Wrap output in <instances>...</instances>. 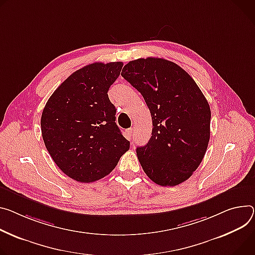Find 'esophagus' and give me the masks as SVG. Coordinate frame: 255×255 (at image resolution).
I'll return each instance as SVG.
<instances>
[{
  "label": "esophagus",
  "mask_w": 255,
  "mask_h": 255,
  "mask_svg": "<svg viewBox=\"0 0 255 255\" xmlns=\"http://www.w3.org/2000/svg\"><path fill=\"white\" fill-rule=\"evenodd\" d=\"M126 133H127V135H128L130 138H131V137H133V136H134V134H135V133H134V129H133V128H129V129H127V130H126Z\"/></svg>",
  "instance_id": "obj_1"
}]
</instances>
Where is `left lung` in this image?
Here are the masks:
<instances>
[{"instance_id": "obj_1", "label": "left lung", "mask_w": 255, "mask_h": 255, "mask_svg": "<svg viewBox=\"0 0 255 255\" xmlns=\"http://www.w3.org/2000/svg\"><path fill=\"white\" fill-rule=\"evenodd\" d=\"M121 75L142 95L151 115L152 132L136 148L148 178L176 186L191 177L205 154L211 134V108L192 77L160 58L130 61Z\"/></svg>"}]
</instances>
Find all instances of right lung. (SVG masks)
I'll use <instances>...</instances> for the list:
<instances>
[{"label":"right lung","mask_w":255,"mask_h":255,"mask_svg":"<svg viewBox=\"0 0 255 255\" xmlns=\"http://www.w3.org/2000/svg\"><path fill=\"white\" fill-rule=\"evenodd\" d=\"M122 67V62H111L79 69L54 91L42 111L44 145L60 170L77 182L109 175L130 147L108 97Z\"/></svg>","instance_id":"1"}]
</instances>
